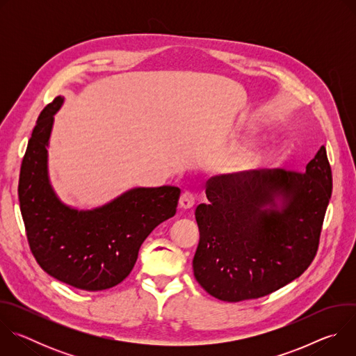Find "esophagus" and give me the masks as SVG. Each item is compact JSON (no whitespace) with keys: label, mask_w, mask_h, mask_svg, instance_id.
I'll return each mask as SVG.
<instances>
[{"label":"esophagus","mask_w":356,"mask_h":356,"mask_svg":"<svg viewBox=\"0 0 356 356\" xmlns=\"http://www.w3.org/2000/svg\"><path fill=\"white\" fill-rule=\"evenodd\" d=\"M194 195L190 193V191H184L181 195H180V200H179V206L180 209L183 210H188L194 206Z\"/></svg>","instance_id":"1"}]
</instances>
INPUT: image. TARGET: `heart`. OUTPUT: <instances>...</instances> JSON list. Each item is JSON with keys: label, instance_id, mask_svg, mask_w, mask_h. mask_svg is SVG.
Segmentation results:
<instances>
[{"label": "heart", "instance_id": "obj_1", "mask_svg": "<svg viewBox=\"0 0 356 356\" xmlns=\"http://www.w3.org/2000/svg\"><path fill=\"white\" fill-rule=\"evenodd\" d=\"M257 159H258L257 150L249 149V147H242V149L232 152L231 155L222 158L217 163V169L228 173V172H234L241 168H245L248 165H252Z\"/></svg>", "mask_w": 356, "mask_h": 356}]
</instances>
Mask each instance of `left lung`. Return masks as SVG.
I'll return each instance as SVG.
<instances>
[{
    "label": "left lung",
    "instance_id": "8db88e82",
    "mask_svg": "<svg viewBox=\"0 0 356 356\" xmlns=\"http://www.w3.org/2000/svg\"><path fill=\"white\" fill-rule=\"evenodd\" d=\"M331 193L325 146L304 173L266 169L213 177L206 190L210 202L195 209V280L229 302L293 282L316 257Z\"/></svg>",
    "mask_w": 356,
    "mask_h": 356
}]
</instances>
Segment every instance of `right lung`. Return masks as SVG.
Listing matches in <instances>:
<instances>
[{"label":"right lung","instance_id":"obj_1","mask_svg":"<svg viewBox=\"0 0 356 356\" xmlns=\"http://www.w3.org/2000/svg\"><path fill=\"white\" fill-rule=\"evenodd\" d=\"M62 104L59 95L43 108L28 142L18 184L21 213L39 266L76 289L99 291L131 273L142 242L176 214L180 188H131L92 210L66 206L47 170L49 139Z\"/></svg>","mask_w":356,"mask_h":356}]
</instances>
